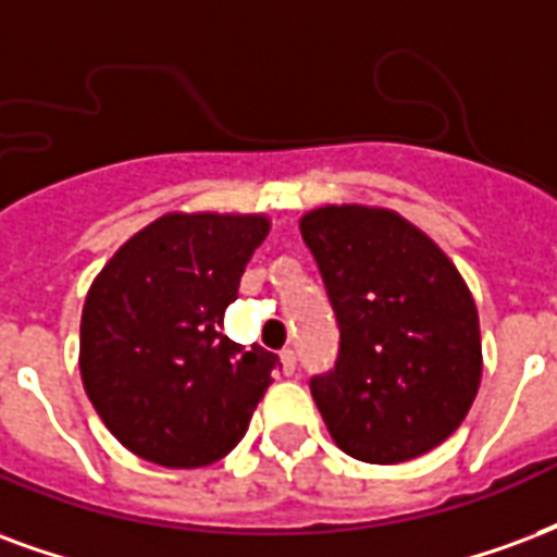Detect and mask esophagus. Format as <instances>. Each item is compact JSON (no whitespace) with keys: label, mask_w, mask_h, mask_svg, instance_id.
<instances>
[{"label":"esophagus","mask_w":557,"mask_h":557,"mask_svg":"<svg viewBox=\"0 0 557 557\" xmlns=\"http://www.w3.org/2000/svg\"><path fill=\"white\" fill-rule=\"evenodd\" d=\"M280 362H283V374H295V369H298V357H295L292 348L280 351Z\"/></svg>","instance_id":"esophagus-1"}]
</instances>
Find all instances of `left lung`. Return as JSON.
<instances>
[{"label":"left lung","mask_w":557,"mask_h":557,"mask_svg":"<svg viewBox=\"0 0 557 557\" xmlns=\"http://www.w3.org/2000/svg\"><path fill=\"white\" fill-rule=\"evenodd\" d=\"M300 236L339 319L336 369L310 381L333 443L381 467L428 455L467 419L484 372L467 280L386 206H319Z\"/></svg>","instance_id":"8db88e82"}]
</instances>
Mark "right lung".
I'll list each match as a JSON object with an SVG mask.
<instances>
[{
    "label": "right lung",
    "instance_id": "1",
    "mask_svg": "<svg viewBox=\"0 0 557 557\" xmlns=\"http://www.w3.org/2000/svg\"><path fill=\"white\" fill-rule=\"evenodd\" d=\"M268 230L265 212H164L94 277L82 307V383L132 455L197 469L245 436L280 360L224 336V312Z\"/></svg>",
    "mask_w": 557,
    "mask_h": 557
}]
</instances>
